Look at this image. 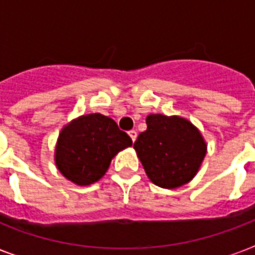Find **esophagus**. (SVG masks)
<instances>
[{
	"instance_id": "obj_1",
	"label": "esophagus",
	"mask_w": 255,
	"mask_h": 255,
	"mask_svg": "<svg viewBox=\"0 0 255 255\" xmlns=\"http://www.w3.org/2000/svg\"><path fill=\"white\" fill-rule=\"evenodd\" d=\"M128 135H129V137H131V139H132V141H135L136 137H137V132L132 129V131L128 132Z\"/></svg>"
}]
</instances>
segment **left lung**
<instances>
[{
  "instance_id": "8db88e82",
  "label": "left lung",
  "mask_w": 255,
  "mask_h": 255,
  "mask_svg": "<svg viewBox=\"0 0 255 255\" xmlns=\"http://www.w3.org/2000/svg\"><path fill=\"white\" fill-rule=\"evenodd\" d=\"M145 122L147 129L133 148L148 178L165 189H176L193 180L208 148L200 129L177 115L151 114Z\"/></svg>"
}]
</instances>
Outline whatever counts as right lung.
<instances>
[{"mask_svg": "<svg viewBox=\"0 0 255 255\" xmlns=\"http://www.w3.org/2000/svg\"><path fill=\"white\" fill-rule=\"evenodd\" d=\"M132 140L120 131L115 120L102 114H88L62 128L54 152L58 170L74 184L91 185L99 181L120 151Z\"/></svg>", "mask_w": 255, "mask_h": 255, "instance_id": "obj_1", "label": "right lung"}]
</instances>
